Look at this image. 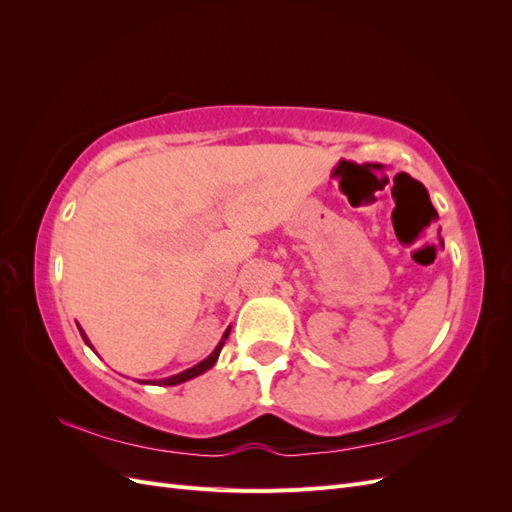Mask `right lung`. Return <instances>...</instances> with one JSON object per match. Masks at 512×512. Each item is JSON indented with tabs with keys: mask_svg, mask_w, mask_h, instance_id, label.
Returning <instances> with one entry per match:
<instances>
[{
	"mask_svg": "<svg viewBox=\"0 0 512 512\" xmlns=\"http://www.w3.org/2000/svg\"><path fill=\"white\" fill-rule=\"evenodd\" d=\"M79 331H81V337L85 339V344H87V346H91V344H89V339H87V335H85V331H83L81 327H79ZM228 333H230V329H226L224 337L220 339V344L215 346V350L207 356V359H205L203 363H198V365H194V367H190V369H185V371H181V374H177V376H170V378H164V380H151V382H145V384L173 386V384H179V382H185V380H190V378H196V376H200V374H205V371H207V369H211V367L215 365V361H218V356H220V352H222V346H224V342H226Z\"/></svg>",
	"mask_w": 512,
	"mask_h": 512,
	"instance_id": "right-lung-1",
	"label": "right lung"
}]
</instances>
